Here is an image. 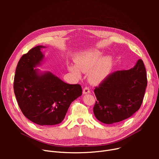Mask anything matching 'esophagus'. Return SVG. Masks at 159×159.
Returning a JSON list of instances; mask_svg holds the SVG:
<instances>
[{
    "label": "esophagus",
    "instance_id": "34e87169",
    "mask_svg": "<svg viewBox=\"0 0 159 159\" xmlns=\"http://www.w3.org/2000/svg\"><path fill=\"white\" fill-rule=\"evenodd\" d=\"M90 93V89L88 87H85L83 89V94H88Z\"/></svg>",
    "mask_w": 159,
    "mask_h": 159
}]
</instances>
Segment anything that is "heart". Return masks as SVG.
Segmentation results:
<instances>
[{
    "mask_svg": "<svg viewBox=\"0 0 159 159\" xmlns=\"http://www.w3.org/2000/svg\"><path fill=\"white\" fill-rule=\"evenodd\" d=\"M102 53L98 51H93L79 56L76 58V66L70 65L69 70L80 77V71L84 73L89 72V77L91 82H99L103 80L110 74L112 68V59L110 57L102 58Z\"/></svg>",
    "mask_w": 159,
    "mask_h": 159,
    "instance_id": "obj_1",
    "label": "heart"
}]
</instances>
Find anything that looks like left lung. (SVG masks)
<instances>
[{"mask_svg":"<svg viewBox=\"0 0 159 159\" xmlns=\"http://www.w3.org/2000/svg\"><path fill=\"white\" fill-rule=\"evenodd\" d=\"M147 84L141 59L129 70L110 74L94 89L97 100L93 107L95 117L107 124L128 119L140 107Z\"/></svg>","mask_w":159,"mask_h":159,"instance_id":"8db88e82","label":"left lung"}]
</instances>
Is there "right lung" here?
I'll list each match as a JSON object with an SVG mask.
<instances>
[{"label":"right lung","instance_id":"1","mask_svg":"<svg viewBox=\"0 0 159 159\" xmlns=\"http://www.w3.org/2000/svg\"><path fill=\"white\" fill-rule=\"evenodd\" d=\"M43 46L22 56L15 70L14 93L24 115L40 126L55 125L64 119L71 103L82 95L79 84H69L51 72L34 68L44 58Z\"/></svg>","mask_w":159,"mask_h":159}]
</instances>
